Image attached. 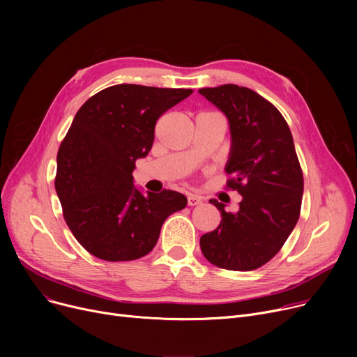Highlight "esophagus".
<instances>
[{
    "instance_id": "1",
    "label": "esophagus",
    "mask_w": 357,
    "mask_h": 357,
    "mask_svg": "<svg viewBox=\"0 0 357 357\" xmlns=\"http://www.w3.org/2000/svg\"><path fill=\"white\" fill-rule=\"evenodd\" d=\"M186 198H188V205H191V207H194V205H198V204L202 202V199L199 197L194 195V194H190Z\"/></svg>"
}]
</instances>
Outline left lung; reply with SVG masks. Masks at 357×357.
I'll return each instance as SVG.
<instances>
[{
	"instance_id": "1",
	"label": "left lung",
	"mask_w": 357,
	"mask_h": 357,
	"mask_svg": "<svg viewBox=\"0 0 357 357\" xmlns=\"http://www.w3.org/2000/svg\"><path fill=\"white\" fill-rule=\"evenodd\" d=\"M227 116L231 131L226 190L243 199L237 213L210 199L221 214L218 227L201 236L210 264L253 271L280 250L301 213L304 176L288 123L279 109L250 88L226 84L199 89Z\"/></svg>"
}]
</instances>
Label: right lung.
Here are the masks:
<instances>
[{"label":"right lung","instance_id":"1","mask_svg":"<svg viewBox=\"0 0 357 357\" xmlns=\"http://www.w3.org/2000/svg\"><path fill=\"white\" fill-rule=\"evenodd\" d=\"M191 93L120 84L78 109L59 147L54 188L69 230L91 255L107 261L140 259L156 246L165 220L186 207L176 191L143 195L133 169L152 149L159 117Z\"/></svg>","mask_w":357,"mask_h":357}]
</instances>
